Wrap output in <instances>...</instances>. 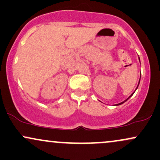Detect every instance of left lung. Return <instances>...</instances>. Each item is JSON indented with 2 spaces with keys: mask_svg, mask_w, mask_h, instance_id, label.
Here are the masks:
<instances>
[{
  "mask_svg": "<svg viewBox=\"0 0 160 160\" xmlns=\"http://www.w3.org/2000/svg\"><path fill=\"white\" fill-rule=\"evenodd\" d=\"M139 61H140V58H139ZM139 82H140V80H139ZM139 82H138V85H139ZM138 86H137V88H136V89H138ZM134 92H133V93H132V94L131 95H130V96H129V97H128V98L127 99H126V100H125V101H124V102H121V103H119V104H115V105H117H117H120V104H123L125 102H126V101H127V100H128V98H130V97H131V96H132V95L134 94Z\"/></svg>",
  "mask_w": 160,
  "mask_h": 160,
  "instance_id": "left-lung-1",
  "label": "left lung"
}]
</instances>
